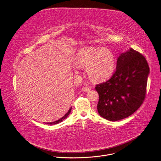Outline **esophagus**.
I'll list each match as a JSON object with an SVG mask.
<instances>
[{"mask_svg": "<svg viewBox=\"0 0 161 161\" xmlns=\"http://www.w3.org/2000/svg\"><path fill=\"white\" fill-rule=\"evenodd\" d=\"M82 90H83V91H84L85 92H89L91 90V89L89 87H83L82 89Z\"/></svg>", "mask_w": 161, "mask_h": 161, "instance_id": "1", "label": "esophagus"}]
</instances>
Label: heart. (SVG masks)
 Here are the masks:
<instances>
[{"instance_id": "obj_1", "label": "heart", "mask_w": 161, "mask_h": 161, "mask_svg": "<svg viewBox=\"0 0 161 161\" xmlns=\"http://www.w3.org/2000/svg\"><path fill=\"white\" fill-rule=\"evenodd\" d=\"M76 64L87 68L89 76L94 81H103L113 74L115 60L113 53L108 48L86 47L78 51L75 56ZM78 72V67H74Z\"/></svg>"}]
</instances>
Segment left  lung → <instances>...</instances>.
Listing matches in <instances>:
<instances>
[{"label": "left lung", "mask_w": 161, "mask_h": 161, "mask_svg": "<svg viewBox=\"0 0 161 161\" xmlns=\"http://www.w3.org/2000/svg\"><path fill=\"white\" fill-rule=\"evenodd\" d=\"M150 68L145 58L132 48L120 54L116 70L107 81L97 85L98 114L109 121L130 116L145 98Z\"/></svg>", "instance_id": "8db88e82"}]
</instances>
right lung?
<instances>
[{"mask_svg":"<svg viewBox=\"0 0 161 161\" xmlns=\"http://www.w3.org/2000/svg\"><path fill=\"white\" fill-rule=\"evenodd\" d=\"M71 109H72V108H70V109L68 111V112L63 117H61L60 119H59V120H58L57 121H55V122H50V123H47V124H48V125H56V124H58V123H60V122H61L63 120H64L66 117H68V115H69V114L70 113V112H71Z\"/></svg>","mask_w":161,"mask_h":161,"instance_id":"obj_1","label":"right lung"}]
</instances>
